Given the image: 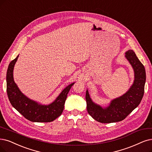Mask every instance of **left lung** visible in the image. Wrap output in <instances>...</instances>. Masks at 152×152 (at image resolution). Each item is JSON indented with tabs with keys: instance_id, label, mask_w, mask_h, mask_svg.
Listing matches in <instances>:
<instances>
[{
	"instance_id": "left-lung-1",
	"label": "left lung",
	"mask_w": 152,
	"mask_h": 152,
	"mask_svg": "<svg viewBox=\"0 0 152 152\" xmlns=\"http://www.w3.org/2000/svg\"><path fill=\"white\" fill-rule=\"evenodd\" d=\"M125 57L132 65L134 73L133 84L125 94L112 100L107 107L103 108L93 102L88 91L86 90L88 112L93 118L98 122L110 123L122 121L137 107L142 99L146 81L144 66L133 50L130 49L126 51Z\"/></svg>"
}]
</instances>
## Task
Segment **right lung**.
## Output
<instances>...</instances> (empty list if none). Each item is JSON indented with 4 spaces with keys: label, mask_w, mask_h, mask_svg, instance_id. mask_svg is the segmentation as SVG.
<instances>
[{
    "label": "right lung",
    "mask_w": 152,
    "mask_h": 152,
    "mask_svg": "<svg viewBox=\"0 0 152 152\" xmlns=\"http://www.w3.org/2000/svg\"><path fill=\"white\" fill-rule=\"evenodd\" d=\"M18 57L19 55L10 62L7 71V93L10 103L28 120L44 123L54 121L63 113L67 95L75 83L66 87L52 103L48 105L39 104L26 96L14 81V67Z\"/></svg>",
    "instance_id": "obj_1"
}]
</instances>
